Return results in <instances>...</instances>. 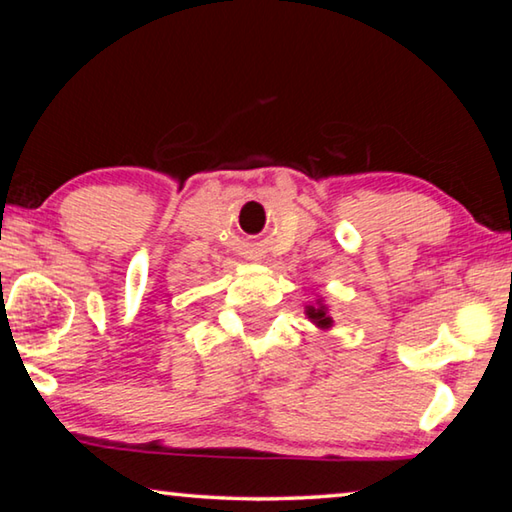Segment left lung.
<instances>
[{
    "instance_id": "obj_1",
    "label": "left lung",
    "mask_w": 512,
    "mask_h": 512,
    "mask_svg": "<svg viewBox=\"0 0 512 512\" xmlns=\"http://www.w3.org/2000/svg\"><path fill=\"white\" fill-rule=\"evenodd\" d=\"M307 314H309V318L314 320V323H316V325H320V327H329V325H332V318H327V314H325V307H318V309L309 307V309H307Z\"/></svg>"
}]
</instances>
